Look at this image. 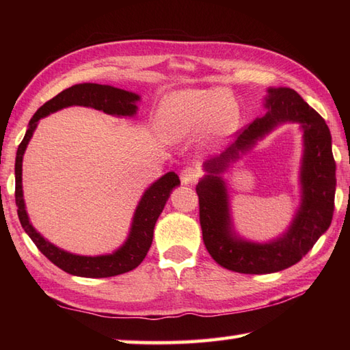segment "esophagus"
I'll return each instance as SVG.
<instances>
[{"mask_svg":"<svg viewBox=\"0 0 350 350\" xmlns=\"http://www.w3.org/2000/svg\"><path fill=\"white\" fill-rule=\"evenodd\" d=\"M198 179V171L192 167H187L180 173V180L183 185H192Z\"/></svg>","mask_w":350,"mask_h":350,"instance_id":"1","label":"esophagus"}]
</instances>
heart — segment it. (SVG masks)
Returning a JSON list of instances; mask_svg holds the SVG:
<instances>
[{"label": "heart", "mask_w": 350, "mask_h": 350, "mask_svg": "<svg viewBox=\"0 0 350 350\" xmlns=\"http://www.w3.org/2000/svg\"><path fill=\"white\" fill-rule=\"evenodd\" d=\"M163 137L183 139L204 128L207 135L224 137L239 122V107L227 88H183L168 94L158 109Z\"/></svg>", "instance_id": "obj_1"}]
</instances>
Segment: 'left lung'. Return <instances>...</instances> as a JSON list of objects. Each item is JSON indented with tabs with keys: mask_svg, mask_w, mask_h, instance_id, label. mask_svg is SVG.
<instances>
[{
	"mask_svg": "<svg viewBox=\"0 0 350 350\" xmlns=\"http://www.w3.org/2000/svg\"><path fill=\"white\" fill-rule=\"evenodd\" d=\"M263 105V117L237 132L226 152L203 163L206 174L196 188L206 250L218 265L239 273H272L298 263L329 228L334 213L337 182L328 124L292 88H267ZM282 122H299L303 129L301 204L289 228L277 240L251 243L234 232L221 173Z\"/></svg>",
	"mask_w": 350,
	"mask_h": 350,
	"instance_id": "obj_1",
	"label": "left lung"
}]
</instances>
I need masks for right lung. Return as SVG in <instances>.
Segmentation results:
<instances>
[{
  "mask_svg": "<svg viewBox=\"0 0 350 350\" xmlns=\"http://www.w3.org/2000/svg\"><path fill=\"white\" fill-rule=\"evenodd\" d=\"M139 99L141 98L137 93L126 92L111 85L92 83L72 85L36 111V114L28 123L25 137L18 147L16 162H14V180H16L14 198H16L21 226L44 257H48L55 266L70 275L87 278H107L135 269L143 262L148 248H150L154 224L163 211V206L168 202L171 191L180 185L179 176L174 171H170L144 191L135 213H133L128 239L124 241L120 248H117L111 254L79 256L55 247L54 243L44 239L29 222L24 202V191H22V159H24L27 146L40 118L55 113L58 109L79 105L99 109L105 114L116 117H132L137 114V102Z\"/></svg>",
  "mask_w": 350,
  "mask_h": 350,
  "instance_id": "obj_1",
  "label": "right lung"
}]
</instances>
